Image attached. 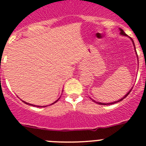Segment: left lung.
Wrapping results in <instances>:
<instances>
[{
    "mask_svg": "<svg viewBox=\"0 0 146 146\" xmlns=\"http://www.w3.org/2000/svg\"><path fill=\"white\" fill-rule=\"evenodd\" d=\"M119 29H120V31H121V33H120V34H121V35H123V36H128V35H126V33H125L124 32V31H123V29H121V28H119ZM131 38V40H132V43H133V46H134V49H135V53H136V55H137V53H136V50H135V44H134V42H133V39L131 38ZM137 58H138V55H137ZM132 88H131V90H130L129 91H128V93H127L126 94H125V96H124L122 98H121V99H120V100H116V101L111 102V103H100V102H96V100H93V99H92V100H93V101H94L95 103H98V104H100V105H112V104H114V103H118V102L121 101V100H123V99L125 98H126L127 96H128V95L130 93H131V90H132Z\"/></svg>",
    "mask_w": 146,
    "mask_h": 146,
    "instance_id": "obj_1",
    "label": "left lung"
}]
</instances>
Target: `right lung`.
Instances as JSON below:
<instances>
[{
	"label": "right lung",
	"instance_id": "add662e5",
	"mask_svg": "<svg viewBox=\"0 0 146 146\" xmlns=\"http://www.w3.org/2000/svg\"><path fill=\"white\" fill-rule=\"evenodd\" d=\"M60 98H59L58 99V100H56V101L54 102V103H51V104L50 105H53V104H54V103H56V102L58 101V100H59V99H60ZM23 102H24V103H25V104H28V105H30V106H35V107H38V108H40V107H46V106H35V105H33V104H31V103H26V102L25 101H23ZM49 106H50V105H49Z\"/></svg>",
	"mask_w": 146,
	"mask_h": 146
}]
</instances>
